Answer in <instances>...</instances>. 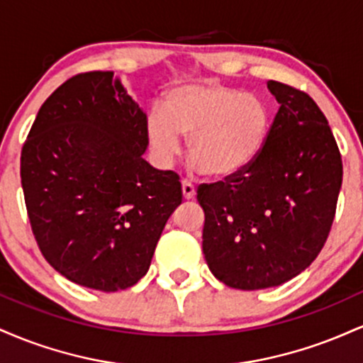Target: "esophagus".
Returning <instances> with one entry per match:
<instances>
[{
  "instance_id": "1",
  "label": "esophagus",
  "mask_w": 363,
  "mask_h": 363,
  "mask_svg": "<svg viewBox=\"0 0 363 363\" xmlns=\"http://www.w3.org/2000/svg\"><path fill=\"white\" fill-rule=\"evenodd\" d=\"M182 196H184V199H193L194 194H196V189L194 186L191 184V182L187 181H182Z\"/></svg>"
}]
</instances>
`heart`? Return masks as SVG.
I'll return each instance as SVG.
<instances>
[{"mask_svg":"<svg viewBox=\"0 0 363 363\" xmlns=\"http://www.w3.org/2000/svg\"><path fill=\"white\" fill-rule=\"evenodd\" d=\"M268 128V107L256 95L218 83H193L170 90L164 111L150 112L145 131L162 165L176 160L184 136L187 155L196 167L225 179L252 164Z\"/></svg>","mask_w":363,"mask_h":363,"instance_id":"heart-1","label":"heart"}]
</instances>
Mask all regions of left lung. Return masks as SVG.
<instances>
[{"label": "left lung", "mask_w": 363, "mask_h": 363, "mask_svg": "<svg viewBox=\"0 0 363 363\" xmlns=\"http://www.w3.org/2000/svg\"><path fill=\"white\" fill-rule=\"evenodd\" d=\"M280 104L259 155L237 176L201 184L203 254L227 286L261 290L291 280L326 242L343 179L328 119L307 94L268 82Z\"/></svg>", "instance_id": "8db88e82"}]
</instances>
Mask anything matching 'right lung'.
I'll return each mask as SVG.
<instances>
[{
  "instance_id": "1",
  "label": "right lung",
  "mask_w": 363,
  "mask_h": 363,
  "mask_svg": "<svg viewBox=\"0 0 363 363\" xmlns=\"http://www.w3.org/2000/svg\"><path fill=\"white\" fill-rule=\"evenodd\" d=\"M147 114L112 72L69 78L43 104L20 176L40 252L69 281L101 291L145 277L182 203L172 170L145 160Z\"/></svg>"
}]
</instances>
